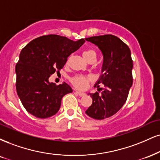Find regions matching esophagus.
I'll return each instance as SVG.
<instances>
[{
  "mask_svg": "<svg viewBox=\"0 0 160 160\" xmlns=\"http://www.w3.org/2000/svg\"><path fill=\"white\" fill-rule=\"evenodd\" d=\"M75 94L76 95H78L80 96V97H82V96H85L86 94L84 93V92H78V91H75Z\"/></svg>",
  "mask_w": 160,
  "mask_h": 160,
  "instance_id": "obj_1",
  "label": "esophagus"
}]
</instances>
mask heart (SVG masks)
<instances>
[{
    "mask_svg": "<svg viewBox=\"0 0 160 160\" xmlns=\"http://www.w3.org/2000/svg\"><path fill=\"white\" fill-rule=\"evenodd\" d=\"M84 58L88 57H94L96 59L97 58V53L94 50H86L82 53ZM72 84L80 90H85L88 87L89 83L92 81V78L88 76H83V75H75L70 79Z\"/></svg>",
    "mask_w": 160,
    "mask_h": 160,
    "instance_id": "heart-1",
    "label": "heart"
}]
</instances>
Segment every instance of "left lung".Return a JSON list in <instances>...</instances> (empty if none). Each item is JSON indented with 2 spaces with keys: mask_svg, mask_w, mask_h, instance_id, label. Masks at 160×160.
I'll use <instances>...</instances> for the list:
<instances>
[{
  "mask_svg": "<svg viewBox=\"0 0 160 160\" xmlns=\"http://www.w3.org/2000/svg\"><path fill=\"white\" fill-rule=\"evenodd\" d=\"M86 40L97 45L103 57L101 75L95 85L98 92L103 91L90 94L92 103L86 113L92 118L102 120L115 115L127 101L132 84L131 53L124 42L111 34ZM100 84H103L105 88H99Z\"/></svg>",
  "mask_w": 160,
  "mask_h": 160,
  "instance_id": "left-lung-1",
  "label": "left lung"
}]
</instances>
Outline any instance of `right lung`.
I'll return each mask as SVG.
<instances>
[{
	"label": "right lung",
	"instance_id": "add662e5",
	"mask_svg": "<svg viewBox=\"0 0 160 160\" xmlns=\"http://www.w3.org/2000/svg\"><path fill=\"white\" fill-rule=\"evenodd\" d=\"M85 42H74L59 35L42 36L22 50L15 65L16 91L29 113L38 118L53 116L59 111L62 98L72 92L64 82L56 85L49 78L64 66L68 57Z\"/></svg>",
	"mask_w": 160,
	"mask_h": 160
}]
</instances>
